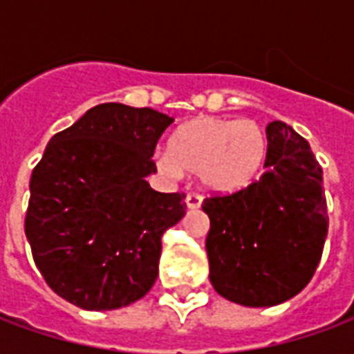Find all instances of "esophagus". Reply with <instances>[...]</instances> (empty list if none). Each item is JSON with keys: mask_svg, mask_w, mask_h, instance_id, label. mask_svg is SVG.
I'll list each match as a JSON object with an SVG mask.
<instances>
[{"mask_svg": "<svg viewBox=\"0 0 354 354\" xmlns=\"http://www.w3.org/2000/svg\"><path fill=\"white\" fill-rule=\"evenodd\" d=\"M201 203H203V197H201L199 193H187V197H185V207L189 208V210L199 208Z\"/></svg>", "mask_w": 354, "mask_h": 354, "instance_id": "esophagus-1", "label": "esophagus"}]
</instances>
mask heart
<instances>
[{"label":"heart","instance_id":"obj_1","mask_svg":"<svg viewBox=\"0 0 354 354\" xmlns=\"http://www.w3.org/2000/svg\"><path fill=\"white\" fill-rule=\"evenodd\" d=\"M269 157L266 129L241 117H199L170 138L169 153L157 155L169 176L199 174L210 192L235 193L258 182Z\"/></svg>","mask_w":354,"mask_h":354}]
</instances>
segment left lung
Returning <instances> with one entry per match:
<instances>
[{"instance_id":"8db88e82","label":"left lung","mask_w":354,"mask_h":354,"mask_svg":"<svg viewBox=\"0 0 354 354\" xmlns=\"http://www.w3.org/2000/svg\"><path fill=\"white\" fill-rule=\"evenodd\" d=\"M267 170L243 192L210 195V282L246 307L282 304L307 286L328 235L322 169L290 124H267Z\"/></svg>"}]
</instances>
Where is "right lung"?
Returning <instances> with one entry per match:
<instances>
[{
  "label": "right lung",
  "mask_w": 354,
  "mask_h": 354,
  "mask_svg": "<svg viewBox=\"0 0 354 354\" xmlns=\"http://www.w3.org/2000/svg\"><path fill=\"white\" fill-rule=\"evenodd\" d=\"M174 119L109 102L57 132L30 178L26 231L53 292L88 311L134 304L159 274L161 237L185 214L184 193L147 174Z\"/></svg>",
  "instance_id": "add662e5"
}]
</instances>
